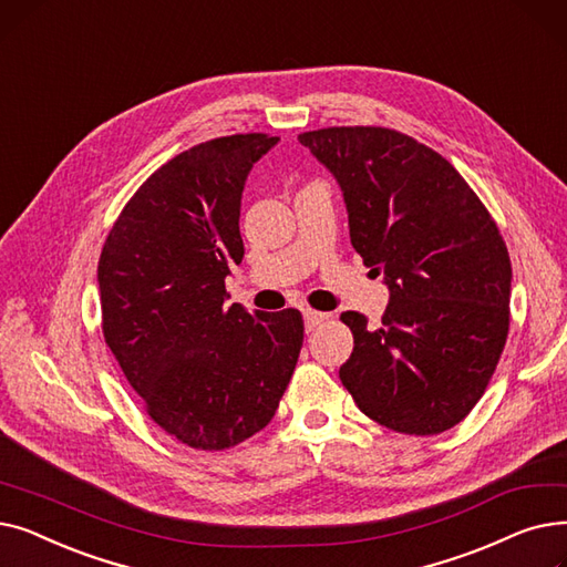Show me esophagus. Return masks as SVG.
<instances>
[{
	"mask_svg": "<svg viewBox=\"0 0 567 567\" xmlns=\"http://www.w3.org/2000/svg\"><path fill=\"white\" fill-rule=\"evenodd\" d=\"M329 312H317V310H303V319H306V331H315L321 321L329 319Z\"/></svg>",
	"mask_w": 567,
	"mask_h": 567,
	"instance_id": "1",
	"label": "esophagus"
}]
</instances>
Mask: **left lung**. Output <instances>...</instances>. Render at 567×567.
<instances>
[{
  "label": "left lung",
  "instance_id": "1",
  "mask_svg": "<svg viewBox=\"0 0 567 567\" xmlns=\"http://www.w3.org/2000/svg\"><path fill=\"white\" fill-rule=\"evenodd\" d=\"M299 142L342 190L351 246L389 287L379 329L342 312L353 351L340 379L359 409L402 434H441L487 389L511 326L508 248L460 172L377 126Z\"/></svg>",
  "mask_w": 567,
  "mask_h": 567
}]
</instances>
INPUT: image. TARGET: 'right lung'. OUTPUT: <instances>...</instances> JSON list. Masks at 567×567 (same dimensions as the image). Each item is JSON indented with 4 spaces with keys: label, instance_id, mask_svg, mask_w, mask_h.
I'll list each match as a JSON object with an SVG mask.
<instances>
[{
    "label": "right lung",
    "instance_id": "1",
    "mask_svg": "<svg viewBox=\"0 0 567 567\" xmlns=\"http://www.w3.org/2000/svg\"><path fill=\"white\" fill-rule=\"evenodd\" d=\"M280 137L202 142L156 169L124 206L99 261L103 336L146 413L197 451L271 423L303 347L299 310L227 306L252 165Z\"/></svg>",
    "mask_w": 567,
    "mask_h": 567
}]
</instances>
